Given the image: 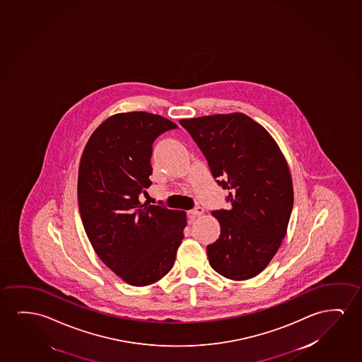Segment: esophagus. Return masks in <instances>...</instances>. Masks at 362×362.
Returning a JSON list of instances; mask_svg holds the SVG:
<instances>
[{
	"mask_svg": "<svg viewBox=\"0 0 362 362\" xmlns=\"http://www.w3.org/2000/svg\"><path fill=\"white\" fill-rule=\"evenodd\" d=\"M204 214V209L202 207H196V209H191L189 211V218H194V217H199V216H202Z\"/></svg>",
	"mask_w": 362,
	"mask_h": 362,
	"instance_id": "obj_1",
	"label": "esophagus"
}]
</instances>
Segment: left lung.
Listing matches in <instances>:
<instances>
[{
	"label": "left lung",
	"instance_id": "left-lung-1",
	"mask_svg": "<svg viewBox=\"0 0 362 362\" xmlns=\"http://www.w3.org/2000/svg\"><path fill=\"white\" fill-rule=\"evenodd\" d=\"M229 209L212 211L221 226L207 245L209 264L232 280L259 274L279 250L294 204L286 158L264 127L242 112L182 119Z\"/></svg>",
	"mask_w": 362,
	"mask_h": 362
}]
</instances>
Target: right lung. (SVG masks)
<instances>
[{
  "label": "right lung",
  "instance_id": "add662e5",
  "mask_svg": "<svg viewBox=\"0 0 362 362\" xmlns=\"http://www.w3.org/2000/svg\"><path fill=\"white\" fill-rule=\"evenodd\" d=\"M173 129L175 122L156 114H117L97 127L81 158L78 204L86 233L103 263L130 286L168 274L184 240V211L140 202L151 185L153 141Z\"/></svg>",
  "mask_w": 362,
  "mask_h": 362
}]
</instances>
